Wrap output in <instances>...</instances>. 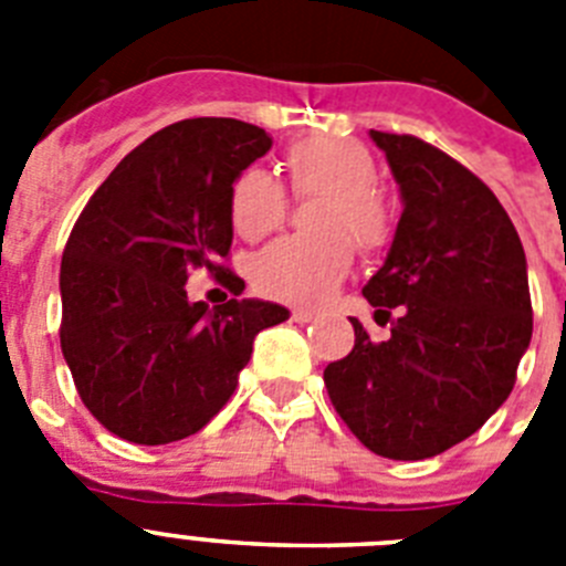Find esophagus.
<instances>
[{
    "label": "esophagus",
    "instance_id": "1",
    "mask_svg": "<svg viewBox=\"0 0 566 566\" xmlns=\"http://www.w3.org/2000/svg\"><path fill=\"white\" fill-rule=\"evenodd\" d=\"M289 317L294 319V323H312V319H317V314L308 312V308H292V314Z\"/></svg>",
    "mask_w": 566,
    "mask_h": 566
}]
</instances>
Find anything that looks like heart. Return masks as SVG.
Instances as JSON below:
<instances>
[{
    "label": "heart",
    "mask_w": 566,
    "mask_h": 566,
    "mask_svg": "<svg viewBox=\"0 0 566 566\" xmlns=\"http://www.w3.org/2000/svg\"><path fill=\"white\" fill-rule=\"evenodd\" d=\"M294 195H319L312 229L274 240L254 260V286L294 306H319L352 272L354 243L363 252L382 249L394 232V207L379 189L377 161L352 138H308L283 155ZM289 212L286 189L272 175L249 167L229 189V218L240 238L274 232Z\"/></svg>",
    "instance_id": "1"
}]
</instances>
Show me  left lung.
<instances>
[{
  "label": "left lung",
  "mask_w": 566,
  "mask_h": 566,
  "mask_svg": "<svg viewBox=\"0 0 566 566\" xmlns=\"http://www.w3.org/2000/svg\"><path fill=\"white\" fill-rule=\"evenodd\" d=\"M402 192L382 269L363 289L399 317L323 371L334 411L377 457L417 462L476 433L510 397L533 334L527 260L482 178L417 135L371 129Z\"/></svg>",
  "instance_id": "left-lung-1"
}]
</instances>
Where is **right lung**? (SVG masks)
Here are the masks:
<instances>
[{"label":"right lung","instance_id":"obj_1","mask_svg":"<svg viewBox=\"0 0 566 566\" xmlns=\"http://www.w3.org/2000/svg\"><path fill=\"white\" fill-rule=\"evenodd\" d=\"M272 138L234 118L149 135L93 192L62 254V354L98 422L135 444L192 437L221 411L258 332L289 312L263 300L189 303L209 272L232 294L229 189Z\"/></svg>","mask_w":566,"mask_h":566}]
</instances>
